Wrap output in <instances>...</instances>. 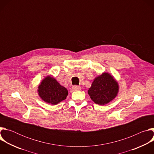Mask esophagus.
Listing matches in <instances>:
<instances>
[{
	"instance_id": "obj_1",
	"label": "esophagus",
	"mask_w": 154,
	"mask_h": 154,
	"mask_svg": "<svg viewBox=\"0 0 154 154\" xmlns=\"http://www.w3.org/2000/svg\"><path fill=\"white\" fill-rule=\"evenodd\" d=\"M72 90L74 91H79L81 90V86H77V85L74 86H72Z\"/></svg>"
}]
</instances>
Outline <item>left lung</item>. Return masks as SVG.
I'll list each match as a JSON object with an SVG mask.
<instances>
[{
    "label": "left lung",
    "mask_w": 154,
    "mask_h": 154,
    "mask_svg": "<svg viewBox=\"0 0 154 154\" xmlns=\"http://www.w3.org/2000/svg\"><path fill=\"white\" fill-rule=\"evenodd\" d=\"M118 91V82L110 74L105 72L94 80L88 93L94 103L102 105L115 99Z\"/></svg>",
    "instance_id": "8db88e82"
}]
</instances>
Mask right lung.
<instances>
[{"instance_id":"add662e5","label":"right lung","mask_w":154,"mask_h":154,"mask_svg":"<svg viewBox=\"0 0 154 154\" xmlns=\"http://www.w3.org/2000/svg\"><path fill=\"white\" fill-rule=\"evenodd\" d=\"M38 94L46 102L56 105L66 99L68 91L54 78L48 76L38 86Z\"/></svg>"}]
</instances>
